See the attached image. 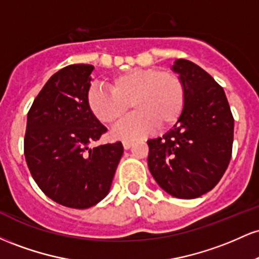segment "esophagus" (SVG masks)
<instances>
[{
    "label": "esophagus",
    "mask_w": 259,
    "mask_h": 259,
    "mask_svg": "<svg viewBox=\"0 0 259 259\" xmlns=\"http://www.w3.org/2000/svg\"><path fill=\"white\" fill-rule=\"evenodd\" d=\"M132 145H133V142L129 141V140H124V141H123V146H124V148H125V150H129V148L132 147Z\"/></svg>",
    "instance_id": "obj_1"
}]
</instances>
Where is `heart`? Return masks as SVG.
Masks as SVG:
<instances>
[{
  "label": "heart",
  "instance_id": "heart-1",
  "mask_svg": "<svg viewBox=\"0 0 259 259\" xmlns=\"http://www.w3.org/2000/svg\"><path fill=\"white\" fill-rule=\"evenodd\" d=\"M88 105L92 114L106 125L119 123L132 105L135 113L113 135L136 139L154 127L169 129L179 120L185 106V88L177 74L157 68H140L113 76L109 89L92 86Z\"/></svg>",
  "mask_w": 259,
  "mask_h": 259
}]
</instances>
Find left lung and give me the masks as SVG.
<instances>
[{"label":"left lung","instance_id":"8db88e82","mask_svg":"<svg viewBox=\"0 0 259 259\" xmlns=\"http://www.w3.org/2000/svg\"><path fill=\"white\" fill-rule=\"evenodd\" d=\"M171 69L185 88V106L173 129L147 141L148 168L169 195L196 198L210 191L227 170L234 117L225 92L197 64L177 59Z\"/></svg>","mask_w":259,"mask_h":259}]
</instances>
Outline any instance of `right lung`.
I'll use <instances>...</instances> for the list:
<instances>
[{"label":"right lung","mask_w":259,"mask_h":259,"mask_svg":"<svg viewBox=\"0 0 259 259\" xmlns=\"http://www.w3.org/2000/svg\"><path fill=\"white\" fill-rule=\"evenodd\" d=\"M90 64H70L53 74L28 112L26 164L47 197L85 209L106 197L124 152L120 141L90 147L107 127L88 105Z\"/></svg>","instance_id":"add662e5"}]
</instances>
